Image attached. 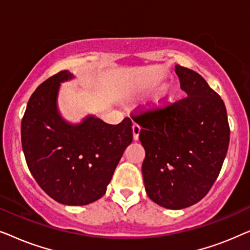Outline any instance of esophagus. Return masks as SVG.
Here are the masks:
<instances>
[{
	"label": "esophagus",
	"instance_id": "esophagus-1",
	"mask_svg": "<svg viewBox=\"0 0 250 250\" xmlns=\"http://www.w3.org/2000/svg\"><path fill=\"white\" fill-rule=\"evenodd\" d=\"M132 129H133V139L138 140L139 139V135H140V131H141V127L138 124H133L132 126Z\"/></svg>",
	"mask_w": 250,
	"mask_h": 250
}]
</instances>
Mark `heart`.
Here are the masks:
<instances>
[{
	"label": "heart",
	"mask_w": 250,
	"mask_h": 250,
	"mask_svg": "<svg viewBox=\"0 0 250 250\" xmlns=\"http://www.w3.org/2000/svg\"><path fill=\"white\" fill-rule=\"evenodd\" d=\"M173 98V94H172V92H169V93H167L166 95H165V100H170V99Z\"/></svg>",
	"instance_id": "b5f03b06"
}]
</instances>
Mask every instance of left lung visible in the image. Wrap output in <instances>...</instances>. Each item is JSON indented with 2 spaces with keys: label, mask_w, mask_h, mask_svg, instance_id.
I'll use <instances>...</instances> for the list:
<instances>
[{
  "label": "left lung",
  "mask_w": 250,
  "mask_h": 250,
  "mask_svg": "<svg viewBox=\"0 0 250 250\" xmlns=\"http://www.w3.org/2000/svg\"><path fill=\"white\" fill-rule=\"evenodd\" d=\"M187 97L135 111L146 150L142 175L150 199L168 209L197 204L221 172L230 142L223 100L196 71L175 66Z\"/></svg>",
  "instance_id": "8db88e82"
}]
</instances>
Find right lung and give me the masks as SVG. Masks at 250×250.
<instances>
[{"label": "right lung", "instance_id": "obj_1", "mask_svg": "<svg viewBox=\"0 0 250 250\" xmlns=\"http://www.w3.org/2000/svg\"><path fill=\"white\" fill-rule=\"evenodd\" d=\"M73 75L62 70L43 82L30 97L21 121L27 166L46 194L58 203L82 206L105 193L116 166L133 140L128 117L110 125L94 116L73 125L57 107L60 83Z\"/></svg>", "mask_w": 250, "mask_h": 250}]
</instances>
